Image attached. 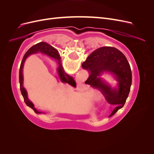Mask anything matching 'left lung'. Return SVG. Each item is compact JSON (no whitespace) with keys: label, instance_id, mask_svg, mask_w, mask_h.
<instances>
[{"label":"left lung","instance_id":"left-lung-1","mask_svg":"<svg viewBox=\"0 0 154 154\" xmlns=\"http://www.w3.org/2000/svg\"><path fill=\"white\" fill-rule=\"evenodd\" d=\"M82 67L89 72L86 84L100 91L108 103L116 105L112 114L122 109L132 85L131 69L125 56L113 47L100 48L89 54ZM104 73L110 74L117 82L115 87L100 77Z\"/></svg>","mask_w":154,"mask_h":154}]
</instances>
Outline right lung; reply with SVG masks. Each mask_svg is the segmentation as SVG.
<instances>
[{
	"label": "right lung",
	"instance_id": "add662e5",
	"mask_svg": "<svg viewBox=\"0 0 154 154\" xmlns=\"http://www.w3.org/2000/svg\"><path fill=\"white\" fill-rule=\"evenodd\" d=\"M37 53H41L45 56H48V57H50L51 58L54 59L57 62L58 64V67L57 69V71L60 80L62 83H68L69 85H71L74 87L76 86V85L75 80H74V78L65 72L64 69L62 67V65L61 63V57H60V56L58 53V51L57 49L53 48L52 45H51L46 42H39L38 44L34 45L33 46H32L31 48H29L28 50H27V51L24 54V57H23L22 61L20 64V70H19V82H20V91L23 97H24V100L26 104L28 106L31 107V108L35 111V113L45 114L44 112L39 111L35 108L34 104L32 103V102L29 99L28 96H27V91L25 88V87H24V85H23V83H24L23 68H24L26 60L27 57H29L30 55L32 54H37Z\"/></svg>",
	"mask_w": 154,
	"mask_h": 154
}]
</instances>
